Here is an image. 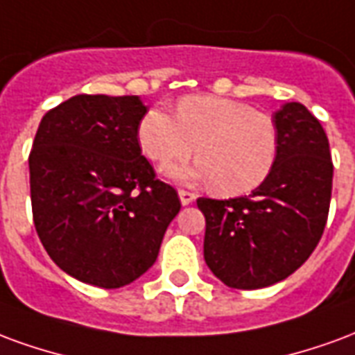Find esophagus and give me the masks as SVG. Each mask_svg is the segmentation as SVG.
Masks as SVG:
<instances>
[{
	"label": "esophagus",
	"instance_id": "34e87169",
	"mask_svg": "<svg viewBox=\"0 0 355 355\" xmlns=\"http://www.w3.org/2000/svg\"><path fill=\"white\" fill-rule=\"evenodd\" d=\"M195 198H196L195 193H189V191H183V189L180 191V200H181V204H183V206L191 204L193 200H195Z\"/></svg>",
	"mask_w": 355,
	"mask_h": 355
}]
</instances>
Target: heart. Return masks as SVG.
Wrapping results in <instances>:
<instances>
[{
	"mask_svg": "<svg viewBox=\"0 0 355 355\" xmlns=\"http://www.w3.org/2000/svg\"><path fill=\"white\" fill-rule=\"evenodd\" d=\"M138 144L147 159L166 166L195 153L191 170L168 168L180 180L211 181L216 193L240 196L261 187L272 172L280 134L268 113L221 96H185L178 117L155 107L139 121Z\"/></svg>",
	"mask_w": 355,
	"mask_h": 355,
	"instance_id": "heart-1",
	"label": "heart"
}]
</instances>
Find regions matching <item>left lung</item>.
I'll list each match as a JSON object with an SVG mask.
<instances>
[{"mask_svg": "<svg viewBox=\"0 0 355 355\" xmlns=\"http://www.w3.org/2000/svg\"><path fill=\"white\" fill-rule=\"evenodd\" d=\"M280 149L272 172L250 196L198 198L206 217L204 261L225 286L261 289L286 280L323 234L333 187L329 139L302 103L274 113Z\"/></svg>", "mask_w": 355, "mask_h": 355, "instance_id": "8db88e82", "label": "left lung"}]
</instances>
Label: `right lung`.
Returning a JSON list of instances; mask_svg holds the SVG:
<instances>
[{"mask_svg": "<svg viewBox=\"0 0 355 355\" xmlns=\"http://www.w3.org/2000/svg\"><path fill=\"white\" fill-rule=\"evenodd\" d=\"M138 96L79 94L46 111L30 151L35 231L64 272L115 289L147 272L181 204L138 144Z\"/></svg>", "mask_w": 355, "mask_h": 355, "instance_id": "1", "label": "right lung"}]
</instances>
